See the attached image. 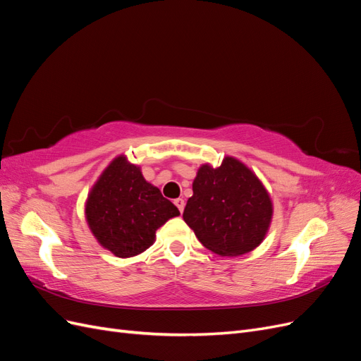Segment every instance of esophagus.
<instances>
[{"instance_id": "34e87169", "label": "esophagus", "mask_w": 361, "mask_h": 361, "mask_svg": "<svg viewBox=\"0 0 361 361\" xmlns=\"http://www.w3.org/2000/svg\"><path fill=\"white\" fill-rule=\"evenodd\" d=\"M174 204H176V207H178V209L182 212L183 211V207H185V200L183 199H176V200H174Z\"/></svg>"}]
</instances>
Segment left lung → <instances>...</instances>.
<instances>
[{
	"mask_svg": "<svg viewBox=\"0 0 361 361\" xmlns=\"http://www.w3.org/2000/svg\"><path fill=\"white\" fill-rule=\"evenodd\" d=\"M272 203L256 174L226 157L220 167L204 164L192 182L183 220L199 241L220 256L255 250L268 232Z\"/></svg>",
	"mask_w": 361,
	"mask_h": 361,
	"instance_id": "1",
	"label": "left lung"
}]
</instances>
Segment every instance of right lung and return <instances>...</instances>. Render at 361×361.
<instances>
[{"instance_id":"right-lung-1","label":"right lung","mask_w":361,"mask_h":361,"mask_svg":"<svg viewBox=\"0 0 361 361\" xmlns=\"http://www.w3.org/2000/svg\"><path fill=\"white\" fill-rule=\"evenodd\" d=\"M179 214L123 155L104 170L85 204L92 233L117 257L143 253L154 244L157 228Z\"/></svg>"}]
</instances>
